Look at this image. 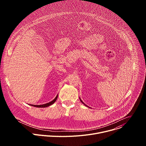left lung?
I'll return each mask as SVG.
<instances>
[{"label": "left lung", "mask_w": 146, "mask_h": 146, "mask_svg": "<svg viewBox=\"0 0 146 146\" xmlns=\"http://www.w3.org/2000/svg\"><path fill=\"white\" fill-rule=\"evenodd\" d=\"M80 101H81V102H82V103H83V104H84V105H85V106H87V107H88V106H87V105H86V104H85V103H84V102H82V100H81V99H80Z\"/></svg>", "instance_id": "obj_1"}]
</instances>
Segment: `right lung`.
Instances as JSON below:
<instances>
[{"label": "right lung", "mask_w": 146, "mask_h": 146, "mask_svg": "<svg viewBox=\"0 0 146 146\" xmlns=\"http://www.w3.org/2000/svg\"><path fill=\"white\" fill-rule=\"evenodd\" d=\"M58 95H56V96L55 98V99H54V100H52V101H51V102H48V103H47L43 104V105H31V106H34V107H36V108H41L48 107V106L52 105V104H54V103L55 102V101L56 100V99H57V98H58Z\"/></svg>", "instance_id": "add662e5"}]
</instances>
